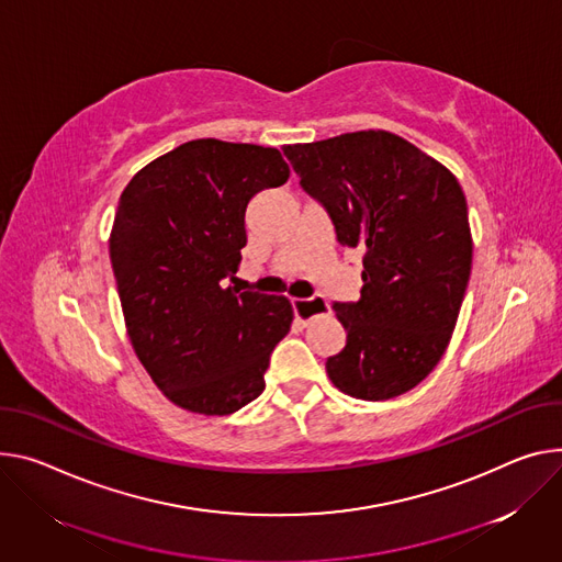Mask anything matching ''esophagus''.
Returning <instances> with one entry per match:
<instances>
[{
	"label": "esophagus",
	"mask_w": 562,
	"mask_h": 562,
	"mask_svg": "<svg viewBox=\"0 0 562 562\" xmlns=\"http://www.w3.org/2000/svg\"><path fill=\"white\" fill-rule=\"evenodd\" d=\"M291 304H293V314H295L297 323H302V325L312 323L316 316H321V314H325L329 310V304H327V300L323 295L295 297Z\"/></svg>",
	"instance_id": "1"
}]
</instances>
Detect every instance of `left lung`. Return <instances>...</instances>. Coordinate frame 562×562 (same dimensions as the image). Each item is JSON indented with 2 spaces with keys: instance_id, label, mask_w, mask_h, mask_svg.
<instances>
[{
  "instance_id": "obj_1",
  "label": "left lung",
  "mask_w": 562,
  "mask_h": 562,
  "mask_svg": "<svg viewBox=\"0 0 562 562\" xmlns=\"http://www.w3.org/2000/svg\"><path fill=\"white\" fill-rule=\"evenodd\" d=\"M302 190L329 215L340 246L363 250L359 302H334L347 331L325 368L363 401L419 385L454 329L473 265L462 186L413 143L351 132L284 145Z\"/></svg>"
}]
</instances>
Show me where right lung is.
Masks as SVG:
<instances>
[{
	"label": "right lung",
	"mask_w": 562,
	"mask_h": 562,
	"mask_svg": "<svg viewBox=\"0 0 562 562\" xmlns=\"http://www.w3.org/2000/svg\"><path fill=\"white\" fill-rule=\"evenodd\" d=\"M276 147L199 138L127 183L110 237L125 325L164 394L199 415H231L265 390L289 334L286 297L226 286L246 246L250 199L284 186Z\"/></svg>",
	"instance_id": "obj_1"
}]
</instances>
